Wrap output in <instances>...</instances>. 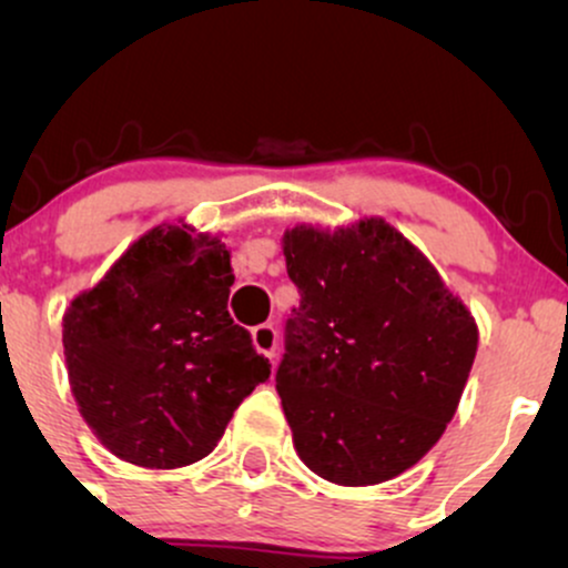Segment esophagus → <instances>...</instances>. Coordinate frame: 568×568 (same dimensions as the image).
I'll list each match as a JSON object with an SVG mask.
<instances>
[{"label": "esophagus", "instance_id": "34e87169", "mask_svg": "<svg viewBox=\"0 0 568 568\" xmlns=\"http://www.w3.org/2000/svg\"><path fill=\"white\" fill-rule=\"evenodd\" d=\"M253 336V347L262 352L264 357L275 361V352H277V328L272 323H262L251 331Z\"/></svg>", "mask_w": 568, "mask_h": 568}]
</instances>
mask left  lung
Segmentation results:
<instances>
[{
    "mask_svg": "<svg viewBox=\"0 0 568 568\" xmlns=\"http://www.w3.org/2000/svg\"><path fill=\"white\" fill-rule=\"evenodd\" d=\"M283 253L302 293L275 374L293 446L331 484L395 478L456 414L478 325L382 219L336 232L296 226Z\"/></svg>",
    "mask_w": 568,
    "mask_h": 568,
    "instance_id": "1",
    "label": "left lung"
}]
</instances>
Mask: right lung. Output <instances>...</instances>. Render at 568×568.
<instances>
[{
  "instance_id": "right-lung-1",
  "label": "right lung",
  "mask_w": 568,
  "mask_h": 568,
  "mask_svg": "<svg viewBox=\"0 0 568 568\" xmlns=\"http://www.w3.org/2000/svg\"><path fill=\"white\" fill-rule=\"evenodd\" d=\"M234 283L219 237L158 226L63 315L71 393L98 440L152 470L216 448L270 361L226 310Z\"/></svg>"
}]
</instances>
